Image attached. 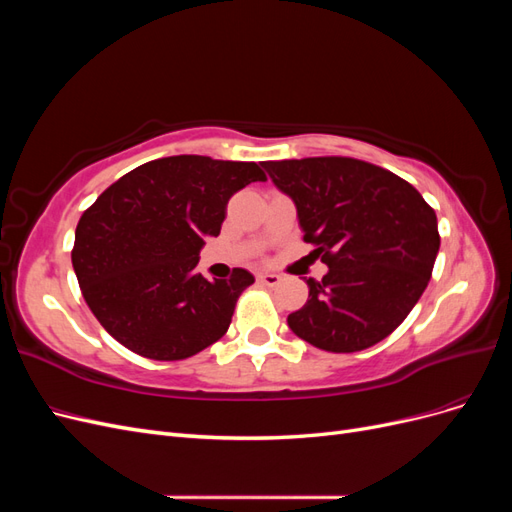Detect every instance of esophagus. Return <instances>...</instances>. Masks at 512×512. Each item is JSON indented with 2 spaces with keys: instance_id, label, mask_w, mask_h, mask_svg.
I'll return each mask as SVG.
<instances>
[{
  "instance_id": "1",
  "label": "esophagus",
  "mask_w": 512,
  "mask_h": 512,
  "mask_svg": "<svg viewBox=\"0 0 512 512\" xmlns=\"http://www.w3.org/2000/svg\"><path fill=\"white\" fill-rule=\"evenodd\" d=\"M256 282L262 284V286H277V284L282 282V277L275 275V273H258L256 275Z\"/></svg>"
}]
</instances>
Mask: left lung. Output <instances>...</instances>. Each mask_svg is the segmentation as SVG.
I'll use <instances>...</instances> for the list:
<instances>
[{"label": "left lung", "mask_w": 512, "mask_h": 512, "mask_svg": "<svg viewBox=\"0 0 512 512\" xmlns=\"http://www.w3.org/2000/svg\"><path fill=\"white\" fill-rule=\"evenodd\" d=\"M297 205L303 241L329 273L288 316L294 335L327 352H359L389 337L429 284L440 250L436 211L414 185L356 158L262 162Z\"/></svg>", "instance_id": "8db88e82"}]
</instances>
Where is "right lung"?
Listing matches in <instances>:
<instances>
[{"mask_svg":"<svg viewBox=\"0 0 512 512\" xmlns=\"http://www.w3.org/2000/svg\"><path fill=\"white\" fill-rule=\"evenodd\" d=\"M256 162L207 156L151 160L117 179L76 224L72 267L104 331L153 361H181L228 331L252 273H196L232 194L265 181Z\"/></svg>","mask_w":512,"mask_h":512,"instance_id":"add662e5","label":"right lung"}]
</instances>
